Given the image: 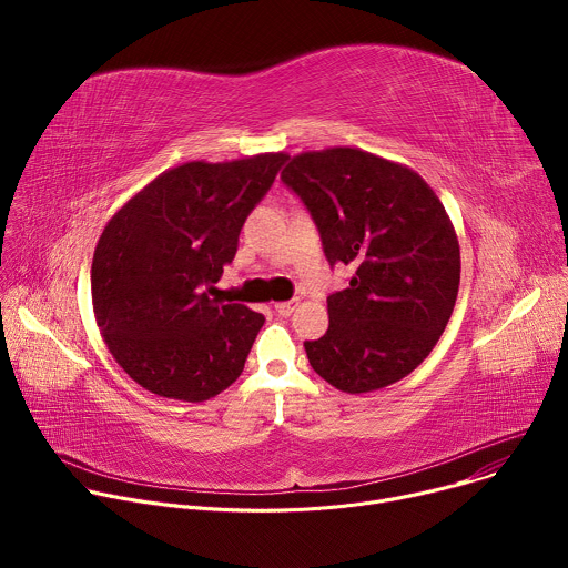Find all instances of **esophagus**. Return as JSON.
Here are the masks:
<instances>
[{"instance_id":"34e87169","label":"esophagus","mask_w":568,"mask_h":568,"mask_svg":"<svg viewBox=\"0 0 568 568\" xmlns=\"http://www.w3.org/2000/svg\"><path fill=\"white\" fill-rule=\"evenodd\" d=\"M294 307H296V301H278V303H274V310L281 316H290L294 312Z\"/></svg>"}]
</instances>
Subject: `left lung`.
<instances>
[{"instance_id":"1","label":"left lung","mask_w":568,"mask_h":568,"mask_svg":"<svg viewBox=\"0 0 568 568\" xmlns=\"http://www.w3.org/2000/svg\"><path fill=\"white\" fill-rule=\"evenodd\" d=\"M281 180L307 206L328 263L355 270L328 296V333L303 344L310 366L344 393L407 377L456 305L460 250L443 202L416 171L346 145L292 156Z\"/></svg>"}]
</instances>
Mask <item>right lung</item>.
I'll return each mask as SVG.
<instances>
[{
	"label": "right lung",
	"instance_id": "add662e5",
	"mask_svg": "<svg viewBox=\"0 0 568 568\" xmlns=\"http://www.w3.org/2000/svg\"><path fill=\"white\" fill-rule=\"evenodd\" d=\"M285 161V152L186 161L105 224L92 261L94 316L116 364L145 390L204 402L245 368L265 316L211 294Z\"/></svg>",
	"mask_w": 568,
	"mask_h": 568
}]
</instances>
